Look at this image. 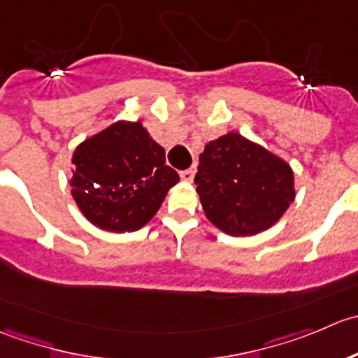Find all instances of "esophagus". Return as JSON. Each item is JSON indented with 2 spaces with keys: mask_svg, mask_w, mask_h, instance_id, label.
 I'll list each match as a JSON object with an SVG mask.
<instances>
[{
  "mask_svg": "<svg viewBox=\"0 0 358 358\" xmlns=\"http://www.w3.org/2000/svg\"><path fill=\"white\" fill-rule=\"evenodd\" d=\"M179 174H180V179L187 180V182H191V180H193V178H194V167L186 169V171H180Z\"/></svg>",
  "mask_w": 358,
  "mask_h": 358,
  "instance_id": "obj_1",
  "label": "esophagus"
}]
</instances>
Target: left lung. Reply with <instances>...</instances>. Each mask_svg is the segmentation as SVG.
<instances>
[{"label": "left lung", "mask_w": 358, "mask_h": 358, "mask_svg": "<svg viewBox=\"0 0 358 358\" xmlns=\"http://www.w3.org/2000/svg\"><path fill=\"white\" fill-rule=\"evenodd\" d=\"M194 184L207 219L229 236L266 231L296 198L291 165L236 132L205 144Z\"/></svg>", "instance_id": "left-lung-1"}]
</instances>
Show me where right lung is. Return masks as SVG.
<instances>
[{
    "mask_svg": "<svg viewBox=\"0 0 358 358\" xmlns=\"http://www.w3.org/2000/svg\"><path fill=\"white\" fill-rule=\"evenodd\" d=\"M71 194L81 214L111 233L137 231L153 219L179 174L141 122L118 120L73 153Z\"/></svg>",
    "mask_w": 358,
    "mask_h": 358,
    "instance_id": "1",
    "label": "right lung"
}]
</instances>
